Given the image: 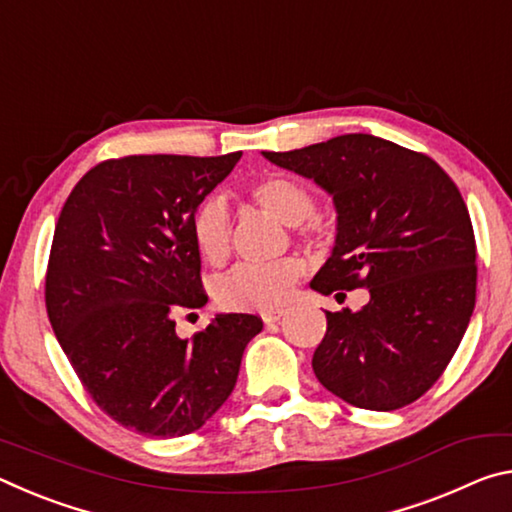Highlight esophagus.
<instances>
[{
	"mask_svg": "<svg viewBox=\"0 0 512 512\" xmlns=\"http://www.w3.org/2000/svg\"><path fill=\"white\" fill-rule=\"evenodd\" d=\"M284 316V311L282 309H273V311H264L262 314V320L266 325H273V323H277V320H280Z\"/></svg>",
	"mask_w": 512,
	"mask_h": 512,
	"instance_id": "1",
	"label": "esophagus"
}]
</instances>
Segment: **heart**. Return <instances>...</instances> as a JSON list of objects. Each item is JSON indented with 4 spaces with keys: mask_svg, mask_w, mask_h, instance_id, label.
I'll return each mask as SVG.
<instances>
[{
    "mask_svg": "<svg viewBox=\"0 0 512 512\" xmlns=\"http://www.w3.org/2000/svg\"><path fill=\"white\" fill-rule=\"evenodd\" d=\"M248 198L275 219L289 223L298 237L318 232L316 196L300 180L271 173L248 187ZM230 214L219 198H205L192 214V239L210 266H221L230 255ZM305 273L298 257H284L273 264H239L214 287L216 302L228 311H273L291 298L293 287Z\"/></svg>",
    "mask_w": 512,
    "mask_h": 512,
    "instance_id": "obj_1",
    "label": "heart"
}]
</instances>
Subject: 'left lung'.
I'll use <instances>...</instances> for the list:
<instances>
[{
	"instance_id": "obj_1",
	"label": "left lung",
	"mask_w": 512,
	"mask_h": 512,
	"mask_svg": "<svg viewBox=\"0 0 512 512\" xmlns=\"http://www.w3.org/2000/svg\"><path fill=\"white\" fill-rule=\"evenodd\" d=\"M334 196L339 232L311 289H368L359 311H325L311 366L329 393L370 411L422 397L461 343L476 300V241L465 201L429 155L352 133L264 151Z\"/></svg>"
}]
</instances>
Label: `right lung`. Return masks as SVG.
<instances>
[{"instance_id": "add662e5", "label": "right lung", "mask_w": 512, "mask_h": 512, "mask_svg": "<svg viewBox=\"0 0 512 512\" xmlns=\"http://www.w3.org/2000/svg\"><path fill=\"white\" fill-rule=\"evenodd\" d=\"M239 158L103 160L60 210L45 277L49 323L94 404L144 436L201 429L264 327L253 314H219L180 339L173 320L207 302L192 214Z\"/></svg>"}]
</instances>
